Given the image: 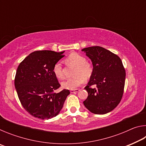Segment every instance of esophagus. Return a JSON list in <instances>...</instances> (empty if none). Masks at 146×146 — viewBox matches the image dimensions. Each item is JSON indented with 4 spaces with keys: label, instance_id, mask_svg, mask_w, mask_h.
Listing matches in <instances>:
<instances>
[{
    "label": "esophagus",
    "instance_id": "34e87169",
    "mask_svg": "<svg viewBox=\"0 0 146 146\" xmlns=\"http://www.w3.org/2000/svg\"><path fill=\"white\" fill-rule=\"evenodd\" d=\"M79 91V90L78 89H76V90H71L70 92L71 93H77Z\"/></svg>",
    "mask_w": 146,
    "mask_h": 146
}]
</instances>
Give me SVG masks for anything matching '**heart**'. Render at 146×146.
Listing matches in <instances>:
<instances>
[{
    "mask_svg": "<svg viewBox=\"0 0 146 146\" xmlns=\"http://www.w3.org/2000/svg\"><path fill=\"white\" fill-rule=\"evenodd\" d=\"M68 64L75 66L73 78L66 79L61 83L62 88L66 90H73L82 84L85 79H88L93 73V68L91 64L86 62V59L78 53H72L66 59ZM53 71L58 79L64 78L63 68L60 62H56L53 66Z\"/></svg>",
    "mask_w": 146,
    "mask_h": 146,
    "instance_id": "1",
    "label": "heart"
}]
</instances>
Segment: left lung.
<instances>
[{"instance_id":"8db88e82","label":"left lung","mask_w":146,"mask_h":146,"mask_svg":"<svg viewBox=\"0 0 146 146\" xmlns=\"http://www.w3.org/2000/svg\"><path fill=\"white\" fill-rule=\"evenodd\" d=\"M91 59L93 73L85 90L88 97L83 102L94 114L111 111L122 99L125 85V71L118 56L100 46L82 49ZM93 85V88L91 86Z\"/></svg>"}]
</instances>
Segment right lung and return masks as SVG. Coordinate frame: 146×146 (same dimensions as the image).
Listing matches in <instances>:
<instances>
[{"label": "right lung", "instance_id": "right-lung-1", "mask_svg": "<svg viewBox=\"0 0 146 146\" xmlns=\"http://www.w3.org/2000/svg\"><path fill=\"white\" fill-rule=\"evenodd\" d=\"M64 53L34 51L18 66L15 87L23 108L35 117L48 120L56 117L70 93L68 90L53 92L60 86L53 73V66L64 57Z\"/></svg>", "mask_w": 146, "mask_h": 146}]
</instances>
